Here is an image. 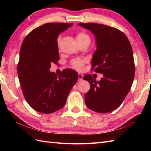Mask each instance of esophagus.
Returning a JSON list of instances; mask_svg holds the SVG:
<instances>
[{
    "label": "esophagus",
    "instance_id": "34e87169",
    "mask_svg": "<svg viewBox=\"0 0 151 151\" xmlns=\"http://www.w3.org/2000/svg\"><path fill=\"white\" fill-rule=\"evenodd\" d=\"M78 81H79V82L82 81H83V75H82V74L78 73Z\"/></svg>",
    "mask_w": 151,
    "mask_h": 151
}]
</instances>
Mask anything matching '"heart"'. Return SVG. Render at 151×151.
<instances>
[{"mask_svg":"<svg viewBox=\"0 0 151 151\" xmlns=\"http://www.w3.org/2000/svg\"><path fill=\"white\" fill-rule=\"evenodd\" d=\"M76 38L77 40L78 43L83 42L85 41H90V37L89 35L85 32H78L76 34ZM61 37H58L57 38V45L58 47H60V44L61 42ZM85 63V60L81 59V58H75L71 61V65L72 66L78 70H81L83 68L84 64Z\"/></svg>","mask_w":151,"mask_h":151,"instance_id":"obj_1","label":"heart"}]
</instances>
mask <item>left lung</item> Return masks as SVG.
I'll use <instances>...</instances> for the list:
<instances>
[{
    "instance_id": "obj_1",
    "label": "left lung",
    "mask_w": 151,
    "mask_h": 151,
    "mask_svg": "<svg viewBox=\"0 0 151 151\" xmlns=\"http://www.w3.org/2000/svg\"><path fill=\"white\" fill-rule=\"evenodd\" d=\"M78 25L95 36L97 49L91 70L104 76L100 81L91 75L84 76L90 84L85 95L86 104L98 113H108L122 104L132 86L135 75L132 46L126 35L115 28L93 22Z\"/></svg>"
}]
</instances>
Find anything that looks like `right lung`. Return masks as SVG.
Listing matches in <instances>:
<instances>
[{"label":"right lung","mask_w":151,"mask_h":151,"mask_svg":"<svg viewBox=\"0 0 151 151\" xmlns=\"http://www.w3.org/2000/svg\"><path fill=\"white\" fill-rule=\"evenodd\" d=\"M73 23L49 22L32 30L23 40L17 73L27 102L34 110L52 114L65 104L70 89L77 82L75 70L65 69L59 76L51 73V63L59 60L57 38Z\"/></svg>","instance_id":"obj_1"}]
</instances>
